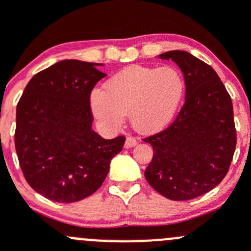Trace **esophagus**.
Listing matches in <instances>:
<instances>
[{
	"label": "esophagus",
	"instance_id": "1",
	"mask_svg": "<svg viewBox=\"0 0 251 251\" xmlns=\"http://www.w3.org/2000/svg\"><path fill=\"white\" fill-rule=\"evenodd\" d=\"M137 144V140L132 136H127L125 141V148H131V147H135Z\"/></svg>",
	"mask_w": 251,
	"mask_h": 251
}]
</instances>
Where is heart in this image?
Instances as JSON below:
<instances>
[{"label": "heart", "instance_id": "b5f03b06", "mask_svg": "<svg viewBox=\"0 0 251 251\" xmlns=\"http://www.w3.org/2000/svg\"><path fill=\"white\" fill-rule=\"evenodd\" d=\"M184 95V78L174 67L132 65L110 77L104 92L93 91L91 108L104 127L118 130L125 114L142 133L165 127L178 109Z\"/></svg>", "mask_w": 251, "mask_h": 251}]
</instances>
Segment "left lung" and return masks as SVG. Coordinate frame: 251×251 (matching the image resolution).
Wrapping results in <instances>:
<instances>
[{"label":"left lung","mask_w":251,"mask_h":251,"mask_svg":"<svg viewBox=\"0 0 251 251\" xmlns=\"http://www.w3.org/2000/svg\"><path fill=\"white\" fill-rule=\"evenodd\" d=\"M181 68L186 102L163 131L142 141L153 147L144 176L171 201H189L207 193L228 173L237 144L231 96L209 64L186 50L159 55Z\"/></svg>","instance_id":"obj_1"}]
</instances>
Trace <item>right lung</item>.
Here are the masks:
<instances>
[{
	"label": "right lung",
	"mask_w": 251,
	"mask_h": 251,
	"mask_svg": "<svg viewBox=\"0 0 251 251\" xmlns=\"http://www.w3.org/2000/svg\"><path fill=\"white\" fill-rule=\"evenodd\" d=\"M97 65L60 60L32 76L17 104L20 169L50 201L74 203L95 193L123 151L124 136L104 140L91 127V92L105 76Z\"/></svg>",
	"instance_id": "right-lung-1"
}]
</instances>
